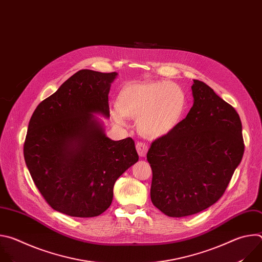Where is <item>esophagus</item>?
Instances as JSON below:
<instances>
[{
    "mask_svg": "<svg viewBox=\"0 0 262 262\" xmlns=\"http://www.w3.org/2000/svg\"><path fill=\"white\" fill-rule=\"evenodd\" d=\"M136 148H137V151H138V154H139V156H140L141 158H144V157L146 156V154H147V151H148V147H147L146 144L141 143V142H140V143H137Z\"/></svg>",
    "mask_w": 262,
    "mask_h": 262,
    "instance_id": "34e87169",
    "label": "esophagus"
}]
</instances>
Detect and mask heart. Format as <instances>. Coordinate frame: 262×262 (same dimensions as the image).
Segmentation results:
<instances>
[{"instance_id":"b5f03b06","label":"heart","mask_w":262,"mask_h":262,"mask_svg":"<svg viewBox=\"0 0 262 262\" xmlns=\"http://www.w3.org/2000/svg\"><path fill=\"white\" fill-rule=\"evenodd\" d=\"M188 97L173 82H133L123 86L117 108L111 112L115 124L127 126V118L137 119V129L148 139L162 138L175 129L183 118Z\"/></svg>"}]
</instances>
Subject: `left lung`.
Segmentation results:
<instances>
[{
  "mask_svg": "<svg viewBox=\"0 0 262 262\" xmlns=\"http://www.w3.org/2000/svg\"><path fill=\"white\" fill-rule=\"evenodd\" d=\"M189 114L152 142L150 197L168 216L198 213L225 192L242 162L245 145L237 112L205 83L194 80Z\"/></svg>",
  "mask_w": 262,
  "mask_h": 262,
  "instance_id": "8db88e82",
  "label": "left lung"
}]
</instances>
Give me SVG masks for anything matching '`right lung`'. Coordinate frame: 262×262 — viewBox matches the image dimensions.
<instances>
[{
	"mask_svg": "<svg viewBox=\"0 0 262 262\" xmlns=\"http://www.w3.org/2000/svg\"><path fill=\"white\" fill-rule=\"evenodd\" d=\"M117 72L82 69L36 107L24 145L28 170L46 201L70 216L92 217L113 200L116 180L139 160L132 138L105 136L108 92Z\"/></svg>",
	"mask_w": 262,
	"mask_h": 262,
	"instance_id": "obj_1",
	"label": "right lung"
}]
</instances>
